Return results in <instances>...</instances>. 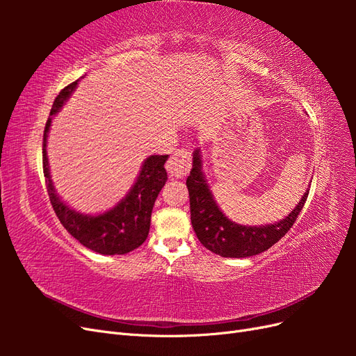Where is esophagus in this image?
I'll return each mask as SVG.
<instances>
[{
    "mask_svg": "<svg viewBox=\"0 0 356 356\" xmlns=\"http://www.w3.org/2000/svg\"><path fill=\"white\" fill-rule=\"evenodd\" d=\"M191 166V156L187 149H178L169 159L168 170L170 177L174 178H186L190 172Z\"/></svg>",
    "mask_w": 356,
    "mask_h": 356,
    "instance_id": "obj_1",
    "label": "esophagus"
}]
</instances>
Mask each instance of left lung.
I'll list each match as a JSON object with an SVG mask.
<instances>
[{
	"mask_svg": "<svg viewBox=\"0 0 356 356\" xmlns=\"http://www.w3.org/2000/svg\"><path fill=\"white\" fill-rule=\"evenodd\" d=\"M202 149L193 152L187 188L190 195L191 225L200 243L221 257L246 258L267 251L293 227L303 209L309 190L285 218L266 225H243L232 221L218 207L203 172Z\"/></svg>",
	"mask_w": 356,
	"mask_h": 356,
	"instance_id": "1",
	"label": "left lung"
}]
</instances>
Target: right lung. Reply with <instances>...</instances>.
<instances>
[{"label":"right lung","instance_id":"add662e5","mask_svg":"<svg viewBox=\"0 0 356 356\" xmlns=\"http://www.w3.org/2000/svg\"><path fill=\"white\" fill-rule=\"evenodd\" d=\"M80 80L67 86L53 102L42 136V168L53 209L67 232L83 246L102 255H122L141 246L149 232L152 212L160 190L168 181L166 156H148L127 195L113 208L99 213H83L63 202L53 186L47 157V138L51 120L77 88Z\"/></svg>","mask_w":356,"mask_h":356}]
</instances>
